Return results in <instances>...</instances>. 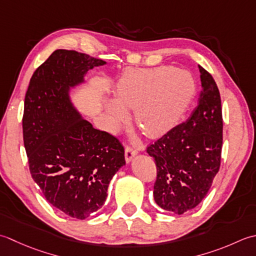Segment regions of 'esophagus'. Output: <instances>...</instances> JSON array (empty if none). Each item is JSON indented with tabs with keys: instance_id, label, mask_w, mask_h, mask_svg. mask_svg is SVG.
<instances>
[{
	"instance_id": "1",
	"label": "esophagus",
	"mask_w": 256,
	"mask_h": 256,
	"mask_svg": "<svg viewBox=\"0 0 256 256\" xmlns=\"http://www.w3.org/2000/svg\"><path fill=\"white\" fill-rule=\"evenodd\" d=\"M137 154H138V151L132 149V147H127L126 150H124V158H126L127 162H130L134 156H137Z\"/></svg>"
}]
</instances>
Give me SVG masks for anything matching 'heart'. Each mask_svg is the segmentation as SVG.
Returning <instances> with one entry per match:
<instances>
[{"label": "heart", "instance_id": "obj_1", "mask_svg": "<svg viewBox=\"0 0 256 256\" xmlns=\"http://www.w3.org/2000/svg\"><path fill=\"white\" fill-rule=\"evenodd\" d=\"M194 92L189 72L174 66L132 68L126 72L114 90V100L105 104L110 129L127 119V109H134L138 126L149 137H160L174 126Z\"/></svg>", "mask_w": 256, "mask_h": 256}]
</instances>
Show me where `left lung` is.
I'll return each mask as SVG.
<instances>
[{"label": "left lung", "instance_id": "obj_1", "mask_svg": "<svg viewBox=\"0 0 256 256\" xmlns=\"http://www.w3.org/2000/svg\"><path fill=\"white\" fill-rule=\"evenodd\" d=\"M199 70L202 90L189 119L147 148L157 166L154 201L174 214H184L204 199L221 164L220 92L210 72L201 66Z\"/></svg>", "mask_w": 256, "mask_h": 256}]
</instances>
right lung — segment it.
Returning <instances> with one entry per match:
<instances>
[{
	"mask_svg": "<svg viewBox=\"0 0 256 256\" xmlns=\"http://www.w3.org/2000/svg\"><path fill=\"white\" fill-rule=\"evenodd\" d=\"M105 64L56 50L34 72L25 95L23 139L32 178L52 206L80 220L102 206L109 182L126 164L120 142L94 128L70 97L88 70Z\"/></svg>",
	"mask_w": 256,
	"mask_h": 256,
	"instance_id": "obj_1",
	"label": "right lung"
}]
</instances>
